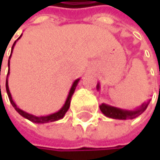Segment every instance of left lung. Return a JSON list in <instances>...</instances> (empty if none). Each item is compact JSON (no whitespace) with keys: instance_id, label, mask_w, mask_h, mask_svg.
<instances>
[{"instance_id":"obj_1","label":"left lung","mask_w":160,"mask_h":160,"mask_svg":"<svg viewBox=\"0 0 160 160\" xmlns=\"http://www.w3.org/2000/svg\"><path fill=\"white\" fill-rule=\"evenodd\" d=\"M99 88H100V86L98 84L97 89H99ZM148 104H149V102L143 103L138 109L133 110V111L123 110V109H120V108H118L106 105L104 103H102V105L100 106V108H101L102 113L104 114L106 117L115 118V119H128V118H134L141 113H142L148 107Z\"/></svg>"}]
</instances>
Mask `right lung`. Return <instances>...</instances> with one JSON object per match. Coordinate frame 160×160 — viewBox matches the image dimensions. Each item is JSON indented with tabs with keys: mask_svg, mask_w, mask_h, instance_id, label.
Listing matches in <instances>:
<instances>
[{
	"mask_svg": "<svg viewBox=\"0 0 160 160\" xmlns=\"http://www.w3.org/2000/svg\"><path fill=\"white\" fill-rule=\"evenodd\" d=\"M21 36V35H20ZM20 38V37H19ZM16 42L13 43V46H12V50H13V47L15 45ZM11 52H12V51H11ZM11 55V54H10ZM10 57V56H9ZM9 71H8V75H9ZM78 81H79V79H77L74 83H73V85H72V87H71L70 92H69V93H68V99H67V101L65 102V105L63 107L61 108V109L60 110H58V112H56V113L52 114V115H49V116H46V117H34L33 115H30V114L27 113V112H25V111H23L21 110L19 108L17 107V105H16L14 102H13V100H12V98H11V95H10V92H9V85H8V76H7V79H6V91H7V93H8V96H9V102L11 103V105L14 107L16 110H17V112H18V113L21 115L22 117H24V118H26L27 119L30 120V121H32L33 123H36V124H44V123H49V122H53V121H57V120L60 119V118H62L63 117H64V115L66 114V112L68 111V108L70 106V100H71V97L73 95V93H74V92H75V89H76V87H77V83H78ZM1 87V85H0Z\"/></svg>",
	"mask_w": 160,
	"mask_h": 160,
	"instance_id": "right-lung-1",
	"label": "right lung"
}]
</instances>
